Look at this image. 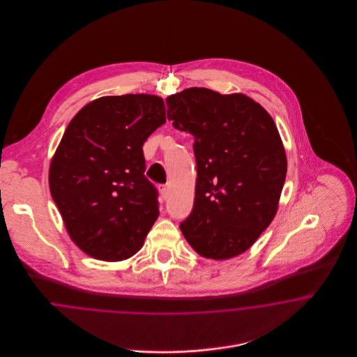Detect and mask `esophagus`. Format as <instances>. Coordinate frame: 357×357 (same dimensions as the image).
Masks as SVG:
<instances>
[{
    "instance_id": "34e87169",
    "label": "esophagus",
    "mask_w": 357,
    "mask_h": 357,
    "mask_svg": "<svg viewBox=\"0 0 357 357\" xmlns=\"http://www.w3.org/2000/svg\"><path fill=\"white\" fill-rule=\"evenodd\" d=\"M159 191H160L162 198H163V199H167V197H169V187L162 185V186H159Z\"/></svg>"
}]
</instances>
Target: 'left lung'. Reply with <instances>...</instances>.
I'll use <instances>...</instances> for the list:
<instances>
[{"label": "left lung", "instance_id": "left-lung-1", "mask_svg": "<svg viewBox=\"0 0 357 357\" xmlns=\"http://www.w3.org/2000/svg\"><path fill=\"white\" fill-rule=\"evenodd\" d=\"M166 102L172 126L195 139V199L182 234L204 258L242 255L278 210L288 160L275 123L243 93L192 86Z\"/></svg>", "mask_w": 357, "mask_h": 357}]
</instances>
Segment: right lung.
Wrapping results in <instances>:
<instances>
[{
	"label": "right lung",
	"instance_id": "right-lung-1",
	"mask_svg": "<svg viewBox=\"0 0 357 357\" xmlns=\"http://www.w3.org/2000/svg\"><path fill=\"white\" fill-rule=\"evenodd\" d=\"M165 121L163 99L147 93L102 96L69 121L52 158L50 190L85 255L114 262L142 249L159 215L142 147Z\"/></svg>",
	"mask_w": 357,
	"mask_h": 357
}]
</instances>
